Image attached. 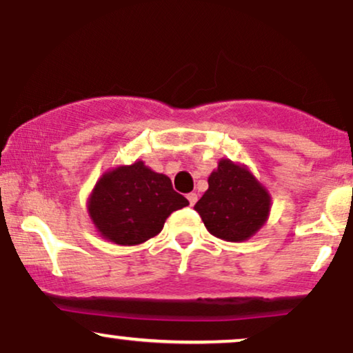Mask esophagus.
<instances>
[{"instance_id": "34e87169", "label": "esophagus", "mask_w": 353, "mask_h": 353, "mask_svg": "<svg viewBox=\"0 0 353 353\" xmlns=\"http://www.w3.org/2000/svg\"><path fill=\"white\" fill-rule=\"evenodd\" d=\"M188 201H189L190 205L196 204V202H197V194L196 192H189L188 194Z\"/></svg>"}]
</instances>
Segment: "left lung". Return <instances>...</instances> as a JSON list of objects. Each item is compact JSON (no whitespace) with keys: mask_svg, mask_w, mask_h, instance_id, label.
<instances>
[{"mask_svg":"<svg viewBox=\"0 0 353 353\" xmlns=\"http://www.w3.org/2000/svg\"><path fill=\"white\" fill-rule=\"evenodd\" d=\"M208 182L209 189L194 209L212 236L228 242H244L265 224L270 196L245 165L221 159Z\"/></svg>","mask_w":353,"mask_h":353,"instance_id":"left-lung-1","label":"left lung"}]
</instances>
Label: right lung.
I'll use <instances>...</instances> for the list:
<instances>
[{
	"label": "right lung",
	"instance_id": "obj_1",
	"mask_svg": "<svg viewBox=\"0 0 353 353\" xmlns=\"http://www.w3.org/2000/svg\"><path fill=\"white\" fill-rule=\"evenodd\" d=\"M185 205L189 201L172 189L168 176L136 161L101 176L89 196L88 212L104 239L137 245L157 236L165 219Z\"/></svg>",
	"mask_w": 353,
	"mask_h": 353
}]
</instances>
